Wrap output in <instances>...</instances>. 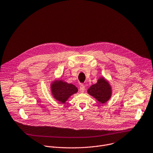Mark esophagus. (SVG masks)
I'll list each match as a JSON object with an SVG mask.
<instances>
[{"label": "esophagus", "mask_w": 153, "mask_h": 153, "mask_svg": "<svg viewBox=\"0 0 153 153\" xmlns=\"http://www.w3.org/2000/svg\"><path fill=\"white\" fill-rule=\"evenodd\" d=\"M85 86L83 84H80V91L81 92H83L84 91H85Z\"/></svg>", "instance_id": "34e87169"}]
</instances>
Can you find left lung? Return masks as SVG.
Returning <instances> with one entry per match:
<instances>
[{
  "label": "left lung",
  "mask_w": 153,
  "mask_h": 153,
  "mask_svg": "<svg viewBox=\"0 0 153 153\" xmlns=\"http://www.w3.org/2000/svg\"><path fill=\"white\" fill-rule=\"evenodd\" d=\"M91 95L95 98L101 103H105L111 98V88L105 79H100L98 82L92 85L88 90Z\"/></svg>",
  "instance_id": "obj_1"
}]
</instances>
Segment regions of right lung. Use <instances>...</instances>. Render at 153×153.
Listing matches in <instances>:
<instances>
[{
  "mask_svg": "<svg viewBox=\"0 0 153 153\" xmlns=\"http://www.w3.org/2000/svg\"><path fill=\"white\" fill-rule=\"evenodd\" d=\"M51 87L53 97L61 103H65L71 95L76 93L78 91L74 85L67 83L61 80L55 82Z\"/></svg>",
  "mask_w": 153,
  "mask_h": 153,
  "instance_id": "1",
  "label": "right lung"
}]
</instances>
